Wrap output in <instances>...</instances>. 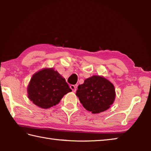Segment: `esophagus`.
<instances>
[{
  "label": "esophagus",
  "instance_id": "34e87169",
  "mask_svg": "<svg viewBox=\"0 0 151 151\" xmlns=\"http://www.w3.org/2000/svg\"><path fill=\"white\" fill-rule=\"evenodd\" d=\"M70 87V89L72 90L73 92H76V87L75 86V85H71Z\"/></svg>",
  "mask_w": 151,
  "mask_h": 151
}]
</instances>
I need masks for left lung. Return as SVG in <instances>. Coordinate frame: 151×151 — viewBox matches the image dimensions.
I'll return each mask as SVG.
<instances>
[{
    "mask_svg": "<svg viewBox=\"0 0 151 151\" xmlns=\"http://www.w3.org/2000/svg\"><path fill=\"white\" fill-rule=\"evenodd\" d=\"M83 106L93 114L109 109L115 99V89L112 83L103 77L93 76L79 85L76 91Z\"/></svg>",
    "mask_w": 151,
    "mask_h": 151,
    "instance_id": "1",
    "label": "left lung"
}]
</instances>
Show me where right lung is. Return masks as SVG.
Returning a JSON list of instances; mask_svg holds the SVG:
<instances>
[{"label": "right lung", "mask_w": 151, "mask_h": 151, "mask_svg": "<svg viewBox=\"0 0 151 151\" xmlns=\"http://www.w3.org/2000/svg\"><path fill=\"white\" fill-rule=\"evenodd\" d=\"M72 91L65 79L52 68L35 73L27 87L28 97L42 109L55 106L64 95Z\"/></svg>", "instance_id": "add662e5"}]
</instances>
